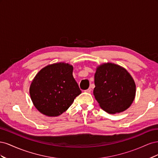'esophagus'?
I'll return each mask as SVG.
<instances>
[{
    "label": "esophagus",
    "instance_id": "esophagus-1",
    "mask_svg": "<svg viewBox=\"0 0 158 158\" xmlns=\"http://www.w3.org/2000/svg\"><path fill=\"white\" fill-rule=\"evenodd\" d=\"M91 91H92V89H91V88H88V89H87L86 90H85V92H88V93H90Z\"/></svg>",
    "mask_w": 158,
    "mask_h": 158
}]
</instances>
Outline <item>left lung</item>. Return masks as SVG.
I'll list each match as a JSON object with an SVG mask.
<instances>
[{"label":"left lung","mask_w":158,"mask_h":158,"mask_svg":"<svg viewBox=\"0 0 158 158\" xmlns=\"http://www.w3.org/2000/svg\"><path fill=\"white\" fill-rule=\"evenodd\" d=\"M94 95L100 107L109 113H121L131 106L136 85L131 74L121 66L106 63L95 74Z\"/></svg>","instance_id":"obj_1"}]
</instances>
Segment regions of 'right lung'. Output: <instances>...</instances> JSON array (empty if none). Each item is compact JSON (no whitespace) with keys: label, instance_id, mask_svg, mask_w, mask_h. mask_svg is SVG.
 I'll list each match as a JSON object with an SVG mask.
<instances>
[{"label":"right lung","instance_id":"add662e5","mask_svg":"<svg viewBox=\"0 0 158 158\" xmlns=\"http://www.w3.org/2000/svg\"><path fill=\"white\" fill-rule=\"evenodd\" d=\"M73 71L72 65L60 63L47 66L36 74L30 94L38 111L47 116L56 117L69 109L82 93Z\"/></svg>","mask_w":158,"mask_h":158}]
</instances>
